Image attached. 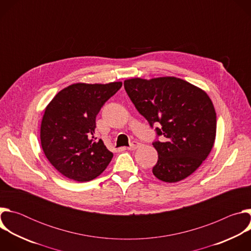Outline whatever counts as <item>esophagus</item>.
Here are the masks:
<instances>
[{
	"label": "esophagus",
	"mask_w": 251,
	"mask_h": 251,
	"mask_svg": "<svg viewBox=\"0 0 251 251\" xmlns=\"http://www.w3.org/2000/svg\"><path fill=\"white\" fill-rule=\"evenodd\" d=\"M139 147H140V143L137 142V141H133V142L131 143V145L128 147V150L134 151V150H136V149L139 148Z\"/></svg>",
	"instance_id": "esophagus-1"
}]
</instances>
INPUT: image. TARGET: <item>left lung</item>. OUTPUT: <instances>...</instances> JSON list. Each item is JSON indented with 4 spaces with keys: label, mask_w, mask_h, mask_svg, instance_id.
<instances>
[{
    "label": "left lung",
    "mask_w": 251,
    "mask_h": 251,
    "mask_svg": "<svg viewBox=\"0 0 251 251\" xmlns=\"http://www.w3.org/2000/svg\"><path fill=\"white\" fill-rule=\"evenodd\" d=\"M125 90L139 113L163 142L155 141L158 162L153 174L166 183L192 175L210 153L217 133V114L208 95L174 76L131 78Z\"/></svg>",
    "instance_id": "8db88e82"
}]
</instances>
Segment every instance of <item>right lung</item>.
Masks as SVG:
<instances>
[{
	"instance_id": "obj_1",
	"label": "right lung",
	"mask_w": 251,
	"mask_h": 251,
	"mask_svg": "<svg viewBox=\"0 0 251 251\" xmlns=\"http://www.w3.org/2000/svg\"><path fill=\"white\" fill-rule=\"evenodd\" d=\"M122 86L75 83L49 103L41 125V143L50 163L64 176L88 182L109 165L113 153L94 137L96 116L104 103Z\"/></svg>"
}]
</instances>
